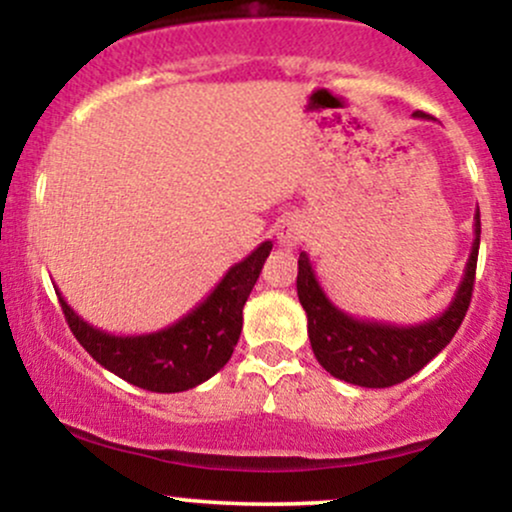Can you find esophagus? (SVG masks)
Here are the masks:
<instances>
[{
    "mask_svg": "<svg viewBox=\"0 0 512 512\" xmlns=\"http://www.w3.org/2000/svg\"><path fill=\"white\" fill-rule=\"evenodd\" d=\"M305 238V226L298 219H284L276 223V240L284 248H296Z\"/></svg>",
    "mask_w": 512,
    "mask_h": 512,
    "instance_id": "1",
    "label": "esophagus"
}]
</instances>
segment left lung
Instances as JSON below:
<instances>
[{"instance_id":"obj_1","label":"left lung","mask_w":512,"mask_h":512,"mask_svg":"<svg viewBox=\"0 0 512 512\" xmlns=\"http://www.w3.org/2000/svg\"><path fill=\"white\" fill-rule=\"evenodd\" d=\"M414 117L428 120L416 110ZM481 221L474 214V243L467 267L455 296L443 313L419 325H390V322L363 320L337 308L317 281L310 257H298V301L308 315V337L320 366L334 378L361 387H392L419 373L436 358L467 315L472 301L474 274H477Z\"/></svg>"}]
</instances>
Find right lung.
<instances>
[{
	"label": "right lung",
	"mask_w": 512,
	"mask_h": 512,
	"mask_svg": "<svg viewBox=\"0 0 512 512\" xmlns=\"http://www.w3.org/2000/svg\"><path fill=\"white\" fill-rule=\"evenodd\" d=\"M272 250L264 240L245 260L233 264L214 291L178 322L149 334L98 330L60 298L69 330L79 344L117 378L149 392H185L226 366L243 330V305Z\"/></svg>",
	"instance_id": "1"
}]
</instances>
